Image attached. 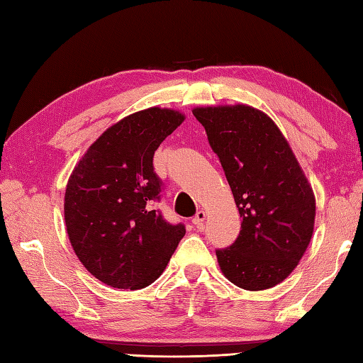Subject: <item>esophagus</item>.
<instances>
[{
	"mask_svg": "<svg viewBox=\"0 0 363 363\" xmlns=\"http://www.w3.org/2000/svg\"><path fill=\"white\" fill-rule=\"evenodd\" d=\"M204 220H206V212H204V211H198V212L195 213L194 220H191V223H194V225H195L198 229H201L203 225H204Z\"/></svg>",
	"mask_w": 363,
	"mask_h": 363,
	"instance_id": "34e87169",
	"label": "esophagus"
}]
</instances>
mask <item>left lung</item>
<instances>
[{"mask_svg":"<svg viewBox=\"0 0 363 363\" xmlns=\"http://www.w3.org/2000/svg\"><path fill=\"white\" fill-rule=\"evenodd\" d=\"M217 154L242 217L240 234L217 259L245 290L282 282L312 238L315 198L295 154L267 113L237 104L194 109Z\"/></svg>","mask_w":363,"mask_h":363,"instance_id":"left-lung-1","label":"left lung"}]
</instances>
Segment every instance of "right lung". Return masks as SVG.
<instances>
[{
	"instance_id": "add662e5",
	"label": "right lung",
	"mask_w": 363,
	"mask_h": 363,
	"mask_svg": "<svg viewBox=\"0 0 363 363\" xmlns=\"http://www.w3.org/2000/svg\"><path fill=\"white\" fill-rule=\"evenodd\" d=\"M184 115L151 107L115 123L84 154L65 190V225L76 256L113 289L152 284L186 235L154 203L162 182L152 157Z\"/></svg>"
}]
</instances>
